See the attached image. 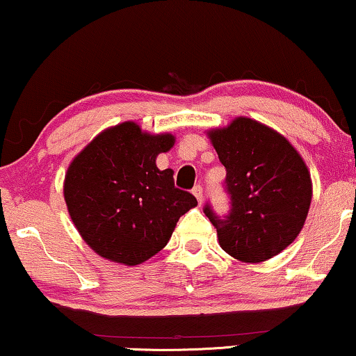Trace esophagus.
Wrapping results in <instances>:
<instances>
[{
	"mask_svg": "<svg viewBox=\"0 0 356 356\" xmlns=\"http://www.w3.org/2000/svg\"><path fill=\"white\" fill-rule=\"evenodd\" d=\"M193 194H194V197L197 199L199 206H201L202 201H204V189H202L201 184H197V186H194V189H193Z\"/></svg>",
	"mask_w": 356,
	"mask_h": 356,
	"instance_id": "1",
	"label": "esophagus"
}]
</instances>
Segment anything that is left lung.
<instances>
[{"label": "left lung", "instance_id": "left-lung-1", "mask_svg": "<svg viewBox=\"0 0 356 356\" xmlns=\"http://www.w3.org/2000/svg\"><path fill=\"white\" fill-rule=\"evenodd\" d=\"M227 168L232 212L227 218L204 212L217 228L218 245L232 257L259 264L295 241L308 217L313 181L298 150L275 129L236 116L207 131Z\"/></svg>", "mask_w": 356, "mask_h": 356}]
</instances>
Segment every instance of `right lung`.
<instances>
[{
    "mask_svg": "<svg viewBox=\"0 0 356 356\" xmlns=\"http://www.w3.org/2000/svg\"><path fill=\"white\" fill-rule=\"evenodd\" d=\"M172 133L152 134L124 121L97 134L66 170L63 194L74 227L106 261L138 266L167 246L177 222L197 201L159 170Z\"/></svg>",
    "mask_w": 356,
    "mask_h": 356,
    "instance_id": "1",
    "label": "right lung"
}]
</instances>
